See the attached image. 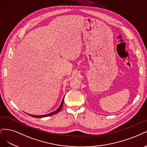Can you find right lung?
<instances>
[{"instance_id": "add662e5", "label": "right lung", "mask_w": 147, "mask_h": 147, "mask_svg": "<svg viewBox=\"0 0 147 147\" xmlns=\"http://www.w3.org/2000/svg\"><path fill=\"white\" fill-rule=\"evenodd\" d=\"M63 100H64V97H63V99H62V102H61V105L59 106V107L57 108V109L56 110L54 111H53V112L51 113L47 114V115H40V116H36V115H30V114H28V113H26V114H28V115H30V116H32V117H36V118H41V117H48V116H50L54 115H55V114H56V113H59L60 111L61 110L62 108V107H63Z\"/></svg>"}]
</instances>
